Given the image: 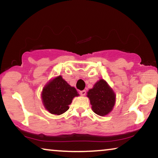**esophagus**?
<instances>
[{
	"instance_id": "1",
	"label": "esophagus",
	"mask_w": 158,
	"mask_h": 158,
	"mask_svg": "<svg viewBox=\"0 0 158 158\" xmlns=\"http://www.w3.org/2000/svg\"><path fill=\"white\" fill-rule=\"evenodd\" d=\"M80 94H81L82 96H85V94H86V91H85V90H81V91H80Z\"/></svg>"
}]
</instances>
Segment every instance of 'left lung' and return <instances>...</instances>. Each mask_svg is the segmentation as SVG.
Returning <instances> with one entry per match:
<instances>
[{
    "label": "left lung",
    "instance_id": "obj_1",
    "mask_svg": "<svg viewBox=\"0 0 158 158\" xmlns=\"http://www.w3.org/2000/svg\"><path fill=\"white\" fill-rule=\"evenodd\" d=\"M87 96L90 99L92 110L99 116H106L113 109L116 101L114 90L104 80L101 79L88 90Z\"/></svg>",
    "mask_w": 158,
    "mask_h": 158
}]
</instances>
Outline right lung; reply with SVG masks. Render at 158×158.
I'll list each match as a JSON object with an SVG mask.
<instances>
[{
	"mask_svg": "<svg viewBox=\"0 0 158 158\" xmlns=\"http://www.w3.org/2000/svg\"><path fill=\"white\" fill-rule=\"evenodd\" d=\"M79 96L76 89L72 87L61 75L56 77L44 86L42 99L45 109L52 114L60 115L69 109L74 97Z\"/></svg>",
	"mask_w": 158,
	"mask_h": 158,
	"instance_id": "1",
	"label": "right lung"
}]
</instances>
